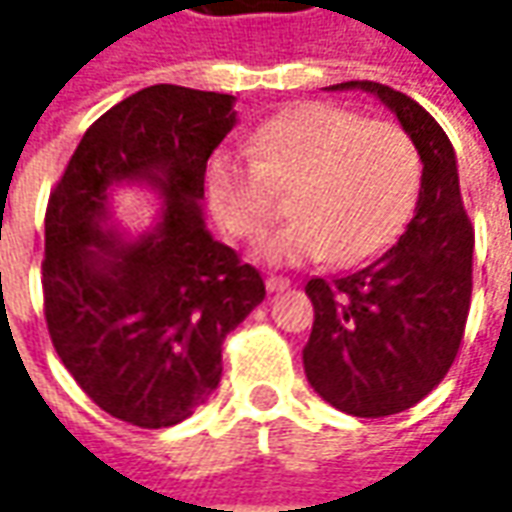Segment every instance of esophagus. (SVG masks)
<instances>
[{"mask_svg": "<svg viewBox=\"0 0 512 512\" xmlns=\"http://www.w3.org/2000/svg\"><path fill=\"white\" fill-rule=\"evenodd\" d=\"M265 285L270 293H279V290H287V287H290V279H287V276H273V273H270Z\"/></svg>", "mask_w": 512, "mask_h": 512, "instance_id": "34e87169", "label": "esophagus"}]
</instances>
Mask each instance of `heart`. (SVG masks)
Here are the masks:
<instances>
[{
    "instance_id": "heart-1",
    "label": "heart",
    "mask_w": 512,
    "mask_h": 512,
    "mask_svg": "<svg viewBox=\"0 0 512 512\" xmlns=\"http://www.w3.org/2000/svg\"><path fill=\"white\" fill-rule=\"evenodd\" d=\"M247 153L210 159L207 199L227 233L253 242L282 213L276 190H290L296 219L262 245L276 265L367 262L393 245L419 199L422 159L407 130L342 105L276 113L250 136Z\"/></svg>"
}]
</instances>
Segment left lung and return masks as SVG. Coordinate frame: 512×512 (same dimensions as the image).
I'll use <instances>...</instances> for the list:
<instances>
[{
    "label": "left lung",
    "mask_w": 512,
    "mask_h": 512,
    "mask_svg": "<svg viewBox=\"0 0 512 512\" xmlns=\"http://www.w3.org/2000/svg\"><path fill=\"white\" fill-rule=\"evenodd\" d=\"M344 88L379 96L399 116L422 156V190L399 242L379 259L307 282L313 330L302 359L325 402L359 419H382L422 402L459 356L473 293V225L442 125L387 85H333Z\"/></svg>",
    "instance_id": "left-lung-1"
}]
</instances>
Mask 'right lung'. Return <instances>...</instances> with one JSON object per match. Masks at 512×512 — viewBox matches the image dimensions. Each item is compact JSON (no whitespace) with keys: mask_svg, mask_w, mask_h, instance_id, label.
Instances as JSON below:
<instances>
[{"mask_svg":"<svg viewBox=\"0 0 512 512\" xmlns=\"http://www.w3.org/2000/svg\"><path fill=\"white\" fill-rule=\"evenodd\" d=\"M236 125L233 96L150 85L102 113L45 210L42 296L62 364L113 419L159 430L222 379V344L265 299V279L205 230L210 153ZM148 178L166 219L139 243L101 230L107 187Z\"/></svg>","mask_w":512,"mask_h":512,"instance_id":"1","label":"right lung"}]
</instances>
